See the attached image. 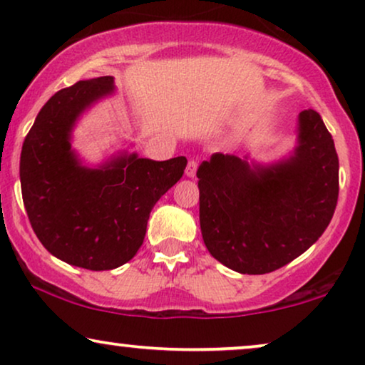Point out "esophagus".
<instances>
[{
  "mask_svg": "<svg viewBox=\"0 0 365 365\" xmlns=\"http://www.w3.org/2000/svg\"><path fill=\"white\" fill-rule=\"evenodd\" d=\"M197 166H199V164H197V161H194V159H192V161H189V163H187V168H186V176H187V178H194V176H196Z\"/></svg>",
  "mask_w": 365,
  "mask_h": 365,
  "instance_id": "1",
  "label": "esophagus"
}]
</instances>
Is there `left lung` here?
Instances as JSON below:
<instances>
[{
    "label": "left lung",
    "instance_id": "obj_1",
    "mask_svg": "<svg viewBox=\"0 0 365 365\" xmlns=\"http://www.w3.org/2000/svg\"><path fill=\"white\" fill-rule=\"evenodd\" d=\"M296 133L294 151L272 164L216 153L197 169L204 244L232 271H276L331 222L339 196L334 139L314 109L299 114Z\"/></svg>",
    "mask_w": 365,
    "mask_h": 365
}]
</instances>
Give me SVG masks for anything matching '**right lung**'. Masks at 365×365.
<instances>
[{
    "mask_svg": "<svg viewBox=\"0 0 365 365\" xmlns=\"http://www.w3.org/2000/svg\"><path fill=\"white\" fill-rule=\"evenodd\" d=\"M114 91L113 76L58 91L38 113L19 159L23 202L34 234L54 257L89 271L116 269L136 256L151 209L187 164L184 156L153 161L119 151L86 166L71 144L73 129Z\"/></svg>",
    "mask_w": 365,
    "mask_h": 365,
    "instance_id": "right-lung-1",
    "label": "right lung"
}]
</instances>
